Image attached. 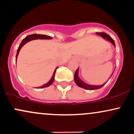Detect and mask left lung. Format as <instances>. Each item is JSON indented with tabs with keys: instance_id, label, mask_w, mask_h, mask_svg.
<instances>
[{
	"instance_id": "8db88e82",
	"label": "left lung",
	"mask_w": 134,
	"mask_h": 134,
	"mask_svg": "<svg viewBox=\"0 0 134 134\" xmlns=\"http://www.w3.org/2000/svg\"><path fill=\"white\" fill-rule=\"evenodd\" d=\"M96 34L97 35H100V36H102L103 38H105V39L111 41V43L115 47V41L113 39H112L111 37L110 36V35H108L107 33H104V32H98V33H96ZM78 69H79V68L77 69L76 72H75V74H74V81L78 86L82 87V88L86 89V90H98V89H99V88H101V87H102L104 85V84L107 82L105 84H103V85H101V86H91V85H89V84H86V83H84L83 81H81V80L79 79V77H78Z\"/></svg>"
}]
</instances>
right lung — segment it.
<instances>
[{"label":"right lung","mask_w":134,"mask_h":134,"mask_svg":"<svg viewBox=\"0 0 134 134\" xmlns=\"http://www.w3.org/2000/svg\"><path fill=\"white\" fill-rule=\"evenodd\" d=\"M51 39L52 37L51 36H47V35H39V34H33V35H28V36H27L26 37L24 38V39L23 40V41H21V44H19V47H18V50H17V53H16V60L17 59V57H18V53H19V50H21V47H23V45H24V44L26 43L27 42H28V41H30L31 40H35V39ZM58 69V67H57L56 69L54 71V73H53V76H52V79L49 81V82L47 83V84H44L43 86H40V87H37V89L38 88H43V87H48L50 86V85L53 83V81H54V77H55V72H56V70Z\"/></svg>","instance_id":"right-lung-1"}]
</instances>
